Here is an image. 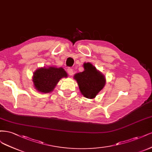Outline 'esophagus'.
Masks as SVG:
<instances>
[{"instance_id":"1","label":"esophagus","mask_w":152,"mask_h":152,"mask_svg":"<svg viewBox=\"0 0 152 152\" xmlns=\"http://www.w3.org/2000/svg\"><path fill=\"white\" fill-rule=\"evenodd\" d=\"M67 73L69 74V75L70 76H72L73 75V71L72 69H71V68H68L67 69Z\"/></svg>"}]
</instances>
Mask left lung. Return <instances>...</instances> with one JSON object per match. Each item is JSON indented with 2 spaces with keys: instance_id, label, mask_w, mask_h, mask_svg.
Here are the masks:
<instances>
[{
  "instance_id": "1",
  "label": "left lung",
  "mask_w": 152,
  "mask_h": 152,
  "mask_svg": "<svg viewBox=\"0 0 152 152\" xmlns=\"http://www.w3.org/2000/svg\"><path fill=\"white\" fill-rule=\"evenodd\" d=\"M84 71L74 76L81 94L87 99H92L104 87L106 79L102 73L91 63L83 64Z\"/></svg>"
}]
</instances>
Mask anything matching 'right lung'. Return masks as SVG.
Segmentation results:
<instances>
[{"instance_id": "right-lung-1", "label": "right lung", "mask_w": 152, "mask_h": 152, "mask_svg": "<svg viewBox=\"0 0 152 152\" xmlns=\"http://www.w3.org/2000/svg\"><path fill=\"white\" fill-rule=\"evenodd\" d=\"M67 77V72L62 67L48 66L37 69L33 72L32 80L38 91L48 94L53 90L61 79Z\"/></svg>"}]
</instances>
